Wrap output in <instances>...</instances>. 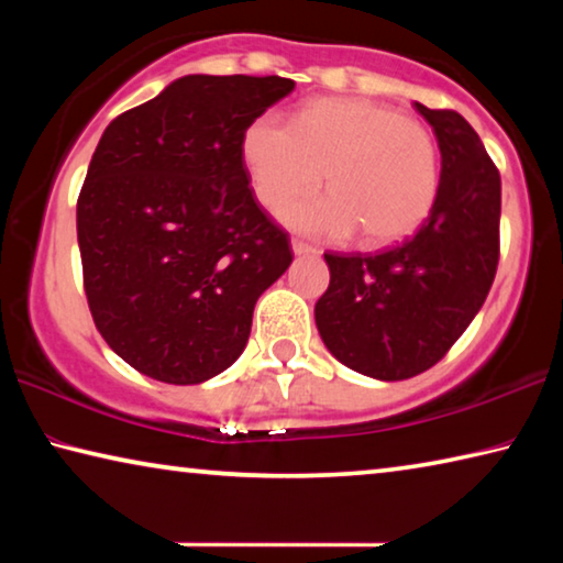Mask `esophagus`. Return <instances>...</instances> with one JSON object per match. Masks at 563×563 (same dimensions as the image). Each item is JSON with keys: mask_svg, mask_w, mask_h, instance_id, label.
<instances>
[{"mask_svg": "<svg viewBox=\"0 0 563 563\" xmlns=\"http://www.w3.org/2000/svg\"><path fill=\"white\" fill-rule=\"evenodd\" d=\"M292 253H295V255H316L318 247L310 245V243H305V241H300V238H292Z\"/></svg>", "mask_w": 563, "mask_h": 563, "instance_id": "obj_1", "label": "esophagus"}]
</instances>
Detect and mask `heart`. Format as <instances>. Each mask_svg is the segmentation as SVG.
<instances>
[{
    "instance_id": "b5f03b06",
    "label": "heart",
    "mask_w": 563,
    "mask_h": 563,
    "mask_svg": "<svg viewBox=\"0 0 563 563\" xmlns=\"http://www.w3.org/2000/svg\"><path fill=\"white\" fill-rule=\"evenodd\" d=\"M243 161L255 196L278 208L318 188L332 194L283 208L300 231L389 245L412 235L440 196V146L422 123L362 99L305 103L292 123L273 113L245 129Z\"/></svg>"
}]
</instances>
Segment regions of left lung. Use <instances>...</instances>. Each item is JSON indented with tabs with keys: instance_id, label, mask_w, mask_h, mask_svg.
<instances>
[{
	"instance_id": "8db88e82",
	"label": "left lung",
	"mask_w": 563,
	"mask_h": 563,
	"mask_svg": "<svg viewBox=\"0 0 563 563\" xmlns=\"http://www.w3.org/2000/svg\"><path fill=\"white\" fill-rule=\"evenodd\" d=\"M442 154L440 196L415 235L379 253H325L320 338L342 365L407 379L437 365L487 300L499 265L501 178L452 109H427Z\"/></svg>"
}]
</instances>
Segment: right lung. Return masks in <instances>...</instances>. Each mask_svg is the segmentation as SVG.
<instances>
[{
	"mask_svg": "<svg viewBox=\"0 0 563 563\" xmlns=\"http://www.w3.org/2000/svg\"><path fill=\"white\" fill-rule=\"evenodd\" d=\"M292 89L283 76L190 74L103 131L76 201L84 292L141 375L198 385L231 367L255 302L292 263L243 161L245 129Z\"/></svg>",
	"mask_w": 563,
	"mask_h": 563,
	"instance_id": "obj_1",
	"label": "right lung"
}]
</instances>
